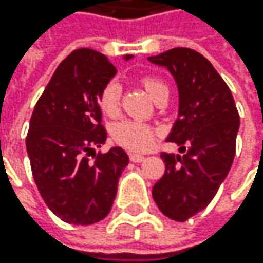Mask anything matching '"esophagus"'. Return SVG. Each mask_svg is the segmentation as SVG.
Here are the masks:
<instances>
[{"mask_svg": "<svg viewBox=\"0 0 263 263\" xmlns=\"http://www.w3.org/2000/svg\"><path fill=\"white\" fill-rule=\"evenodd\" d=\"M129 159L133 161V162H142V161H145V158L142 155H134V153L129 155Z\"/></svg>", "mask_w": 263, "mask_h": 263, "instance_id": "1", "label": "esophagus"}]
</instances>
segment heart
<instances>
[{"label":"heart","instance_id":"1","mask_svg":"<svg viewBox=\"0 0 263 263\" xmlns=\"http://www.w3.org/2000/svg\"><path fill=\"white\" fill-rule=\"evenodd\" d=\"M142 85L148 91V95L158 101L161 96L168 95V88L167 85L151 76L142 77ZM121 91L123 88L118 80H110L104 85V88L99 93V108L102 110V114L107 117H115L120 112V104H121ZM112 136L115 142L120 145L126 146L127 149L133 151H145L151 146L155 137H156V130L140 121L136 120H123L117 123L112 127Z\"/></svg>","mask_w":263,"mask_h":263}]
</instances>
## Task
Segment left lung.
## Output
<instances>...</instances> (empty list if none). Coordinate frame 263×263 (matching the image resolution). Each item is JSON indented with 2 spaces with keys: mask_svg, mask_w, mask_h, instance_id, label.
<instances>
[{
  "mask_svg": "<svg viewBox=\"0 0 263 263\" xmlns=\"http://www.w3.org/2000/svg\"><path fill=\"white\" fill-rule=\"evenodd\" d=\"M148 60L177 82L178 118L167 140L183 153L161 155L165 174L153 186V199L167 218L183 222L205 210L226 180L240 117L229 86L196 50L177 47Z\"/></svg>",
  "mask_w": 263,
  "mask_h": 263,
  "instance_id": "obj_1",
  "label": "left lung"
}]
</instances>
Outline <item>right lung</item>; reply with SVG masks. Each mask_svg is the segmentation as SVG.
Returning a JSON list of instances; mask_svg holds the SVG:
<instances>
[{"instance_id":"right-lung-1","label":"right lung","mask_w":263,"mask_h":263,"mask_svg":"<svg viewBox=\"0 0 263 263\" xmlns=\"http://www.w3.org/2000/svg\"><path fill=\"white\" fill-rule=\"evenodd\" d=\"M115 74L105 55L74 50L57 67L29 121L26 151L33 178L47 206L69 224H95L108 215L129 162L120 146L96 153L107 139L98 99Z\"/></svg>"}]
</instances>
